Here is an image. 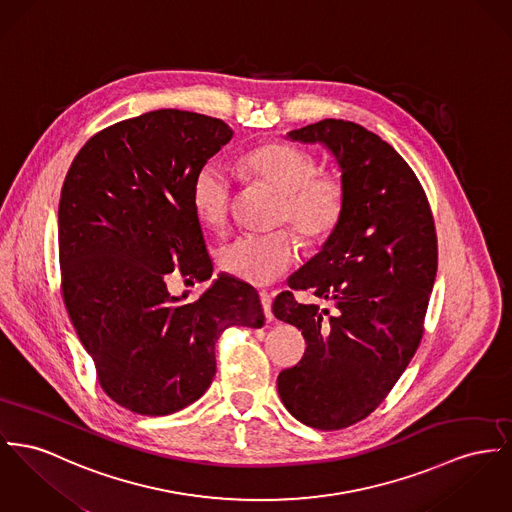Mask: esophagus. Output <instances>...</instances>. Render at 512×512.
Segmentation results:
<instances>
[{
	"label": "esophagus",
	"instance_id": "1",
	"mask_svg": "<svg viewBox=\"0 0 512 512\" xmlns=\"http://www.w3.org/2000/svg\"><path fill=\"white\" fill-rule=\"evenodd\" d=\"M260 303H262V308H264L266 318H268V320H273L272 295H270L268 291H260Z\"/></svg>",
	"mask_w": 512,
	"mask_h": 512
}]
</instances>
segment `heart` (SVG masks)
<instances>
[{
    "label": "heart",
    "mask_w": 512,
    "mask_h": 512,
    "mask_svg": "<svg viewBox=\"0 0 512 512\" xmlns=\"http://www.w3.org/2000/svg\"><path fill=\"white\" fill-rule=\"evenodd\" d=\"M242 174L279 194L277 223H291L310 242L330 239L340 227L347 207V186L338 172L324 171L305 149L272 141L248 151ZM233 204V178L219 161L204 163L192 182V205L200 223L221 231L229 223ZM299 239L291 229L268 235L242 233L217 250L221 270L252 285H270L299 260Z\"/></svg>",
    "instance_id": "obj_1"
}]
</instances>
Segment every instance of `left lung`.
<instances>
[{
  "label": "left lung",
  "instance_id": "left-lung-1",
  "mask_svg": "<svg viewBox=\"0 0 512 512\" xmlns=\"http://www.w3.org/2000/svg\"><path fill=\"white\" fill-rule=\"evenodd\" d=\"M289 137L336 155L347 207L322 252L287 281L335 308L301 306L292 291L273 301L275 318L307 341L303 359L277 376V392L301 423L338 431L371 415L415 355L437 275V233L421 182L384 139L334 118Z\"/></svg>",
  "mask_w": 512,
  "mask_h": 512
}]
</instances>
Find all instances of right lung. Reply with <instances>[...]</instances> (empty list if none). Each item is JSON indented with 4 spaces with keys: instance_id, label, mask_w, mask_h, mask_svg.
<instances>
[{
    "instance_id": "obj_1",
    "label": "right lung",
    "mask_w": 512,
    "mask_h": 512,
    "mask_svg": "<svg viewBox=\"0 0 512 512\" xmlns=\"http://www.w3.org/2000/svg\"><path fill=\"white\" fill-rule=\"evenodd\" d=\"M231 137L219 118L153 110L91 137L64 180L62 297L106 396L139 415L196 402L215 376L219 336L264 324L256 289L235 277L192 301L167 289L171 273L211 277L192 182Z\"/></svg>"
}]
</instances>
